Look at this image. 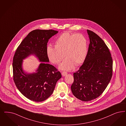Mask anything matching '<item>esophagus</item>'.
Here are the masks:
<instances>
[{
	"label": "esophagus",
	"mask_w": 126,
	"mask_h": 126,
	"mask_svg": "<svg viewBox=\"0 0 126 126\" xmlns=\"http://www.w3.org/2000/svg\"><path fill=\"white\" fill-rule=\"evenodd\" d=\"M67 74V73L66 72H65V71H63V72H62V76L63 77H64Z\"/></svg>",
	"instance_id": "1"
}]
</instances>
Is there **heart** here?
Masks as SVG:
<instances>
[{
	"label": "heart",
	"mask_w": 126,
	"mask_h": 126,
	"mask_svg": "<svg viewBox=\"0 0 126 126\" xmlns=\"http://www.w3.org/2000/svg\"><path fill=\"white\" fill-rule=\"evenodd\" d=\"M88 43L86 38L81 33H63L57 39L55 47L48 46L47 54L49 60L58 64L66 58L59 65L61 70H70L74 65L78 66L84 62L87 55ZM64 56H63V55Z\"/></svg>",
	"instance_id": "b5f03b06"
}]
</instances>
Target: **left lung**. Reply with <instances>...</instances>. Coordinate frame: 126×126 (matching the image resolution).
<instances>
[{
    "mask_svg": "<svg viewBox=\"0 0 126 126\" xmlns=\"http://www.w3.org/2000/svg\"><path fill=\"white\" fill-rule=\"evenodd\" d=\"M90 44L86 57L79 70L74 73L71 86L73 94L83 101L98 97L107 88L112 77V59L102 39L87 30Z\"/></svg>",
    "mask_w": 126,
    "mask_h": 126,
    "instance_id": "8db88e82",
    "label": "left lung"
}]
</instances>
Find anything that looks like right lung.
<instances>
[{
	"label": "right lung",
	"instance_id": "obj_1",
	"mask_svg": "<svg viewBox=\"0 0 126 126\" xmlns=\"http://www.w3.org/2000/svg\"><path fill=\"white\" fill-rule=\"evenodd\" d=\"M54 30H34L29 33L18 47L13 63V77L19 91L25 97L35 102L49 98L55 88L61 73L48 64L47 54L48 40L58 33ZM31 55L41 63L35 73L28 74L22 68L23 60Z\"/></svg>",
	"mask_w": 126,
	"mask_h": 126
}]
</instances>
